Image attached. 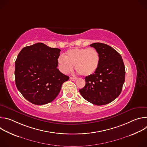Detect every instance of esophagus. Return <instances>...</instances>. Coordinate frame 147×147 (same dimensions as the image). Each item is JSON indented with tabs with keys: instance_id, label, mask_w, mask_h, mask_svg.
Returning a JSON list of instances; mask_svg holds the SVG:
<instances>
[{
	"instance_id": "1",
	"label": "esophagus",
	"mask_w": 147,
	"mask_h": 147,
	"mask_svg": "<svg viewBox=\"0 0 147 147\" xmlns=\"http://www.w3.org/2000/svg\"><path fill=\"white\" fill-rule=\"evenodd\" d=\"M70 79L71 80H72V81H76L77 78H76V77H70Z\"/></svg>"
}]
</instances>
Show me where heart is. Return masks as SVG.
<instances>
[{"mask_svg":"<svg viewBox=\"0 0 147 147\" xmlns=\"http://www.w3.org/2000/svg\"><path fill=\"white\" fill-rule=\"evenodd\" d=\"M58 63L63 73H69L73 69L84 76L93 74L98 69L100 63V56L94 48H75L69 50L65 56L60 55Z\"/></svg>","mask_w":147,"mask_h":147,"instance_id":"b5f03b06","label":"heart"}]
</instances>
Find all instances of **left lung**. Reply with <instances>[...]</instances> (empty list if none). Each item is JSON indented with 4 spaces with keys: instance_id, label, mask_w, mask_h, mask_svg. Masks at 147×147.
Here are the masks:
<instances>
[{
    "instance_id": "8db88e82",
    "label": "left lung",
    "mask_w": 147,
    "mask_h": 147,
    "mask_svg": "<svg viewBox=\"0 0 147 147\" xmlns=\"http://www.w3.org/2000/svg\"><path fill=\"white\" fill-rule=\"evenodd\" d=\"M90 46L99 52L100 63L93 74L86 77V86L79 91L87 101L103 105L120 94L125 80L124 65L120 53L111 47L99 42Z\"/></svg>"
}]
</instances>
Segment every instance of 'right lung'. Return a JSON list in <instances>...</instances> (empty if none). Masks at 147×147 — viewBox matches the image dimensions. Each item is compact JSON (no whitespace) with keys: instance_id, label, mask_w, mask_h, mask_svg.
Returning <instances> with one entry per match:
<instances>
[{"instance_id":"right-lung-1","label":"right lung","mask_w":147,"mask_h":147,"mask_svg":"<svg viewBox=\"0 0 147 147\" xmlns=\"http://www.w3.org/2000/svg\"><path fill=\"white\" fill-rule=\"evenodd\" d=\"M60 50L43 43L24 47L15 62V82L18 91L31 103L41 105L53 101L69 77L57 67Z\"/></svg>"}]
</instances>
